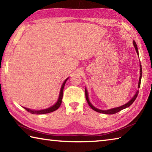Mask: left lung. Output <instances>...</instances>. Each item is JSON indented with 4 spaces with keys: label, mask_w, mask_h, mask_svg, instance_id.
Wrapping results in <instances>:
<instances>
[{
    "label": "left lung",
    "mask_w": 152,
    "mask_h": 152,
    "mask_svg": "<svg viewBox=\"0 0 152 152\" xmlns=\"http://www.w3.org/2000/svg\"><path fill=\"white\" fill-rule=\"evenodd\" d=\"M133 45H134L135 47V49L136 50V52H137V55L139 56V53H138V49H137V44H136V43L135 41H133ZM140 80H139V83H138V88H140V84H141V76H142V69H141V65L140 64ZM138 92H139V91H137V92H136L135 94L133 96V97L132 99V100H130L127 103H126L125 104L123 105V106H121V107H116V108H113V109H109V110H100L99 109H96V107H94L93 105H92L91 102H90L89 101V99H88V91H87L86 88H85V96H86V99L87 101V102H88V105L90 106V107L92 109H93L94 110H95V111L96 112H99V113H104V114H107V115H113V114H115V113H117L118 112L121 111V110L124 109H126V108H127L130 106V105H132V104H133V102L135 101V100L136 99V98H137V95H138Z\"/></svg>",
    "instance_id": "8db88e82"
}]
</instances>
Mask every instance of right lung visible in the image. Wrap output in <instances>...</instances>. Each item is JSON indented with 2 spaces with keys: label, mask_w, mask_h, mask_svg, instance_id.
Returning <instances> with one entry per match:
<instances>
[{
  "label": "right lung",
  "mask_w": 152,
  "mask_h": 152,
  "mask_svg": "<svg viewBox=\"0 0 152 152\" xmlns=\"http://www.w3.org/2000/svg\"><path fill=\"white\" fill-rule=\"evenodd\" d=\"M68 79V78L65 80V81L63 82L62 85H61V89H60V94H59V98L58 101L56 102V103L55 104H53V106H51L50 107L48 108V109H43V110H31L29 109H27V108H25L24 109L25 110H27L28 112L31 113V114H37V115H40V114H46V113H50L54 110H57L59 107H60V105L61 104V100H62V97H63V91H64V86H65V84L67 81V80Z\"/></svg>",
  "instance_id": "1"
}]
</instances>
